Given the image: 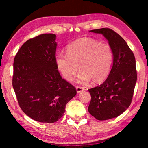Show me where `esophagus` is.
Listing matches in <instances>:
<instances>
[{
    "label": "esophagus",
    "mask_w": 148,
    "mask_h": 148,
    "mask_svg": "<svg viewBox=\"0 0 148 148\" xmlns=\"http://www.w3.org/2000/svg\"><path fill=\"white\" fill-rule=\"evenodd\" d=\"M84 91V89L83 87H76V91L77 93H79V92H81L82 91Z\"/></svg>",
    "instance_id": "1"
}]
</instances>
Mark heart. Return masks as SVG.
<instances>
[{
    "instance_id": "1",
    "label": "heart",
    "mask_w": 148,
    "mask_h": 148,
    "mask_svg": "<svg viewBox=\"0 0 148 148\" xmlns=\"http://www.w3.org/2000/svg\"><path fill=\"white\" fill-rule=\"evenodd\" d=\"M114 61V53L108 44L102 43L90 37H84L72 42L67 53L60 51L55 62L61 76L67 81L77 75V82L82 84L101 83L108 76Z\"/></svg>"
}]
</instances>
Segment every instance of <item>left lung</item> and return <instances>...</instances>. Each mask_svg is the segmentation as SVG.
<instances>
[{
    "mask_svg": "<svg viewBox=\"0 0 148 148\" xmlns=\"http://www.w3.org/2000/svg\"><path fill=\"white\" fill-rule=\"evenodd\" d=\"M89 32L104 36L114 53L112 68L107 79L100 86L89 89L91 100L88 111L98 120L119 116L129 107L137 79L136 61L127 42L108 28Z\"/></svg>",
    "mask_w": 148,
    "mask_h": 148,
    "instance_id": "1",
    "label": "left lung"
}]
</instances>
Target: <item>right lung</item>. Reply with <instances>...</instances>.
<instances>
[{
    "instance_id": "obj_1",
    "label": "right lung",
    "mask_w": 148,
    "mask_h": 148,
    "mask_svg": "<svg viewBox=\"0 0 148 148\" xmlns=\"http://www.w3.org/2000/svg\"><path fill=\"white\" fill-rule=\"evenodd\" d=\"M55 34H43L25 42L14 58L12 85L17 101L27 116L35 121H58L76 88L62 79L55 57Z\"/></svg>"
}]
</instances>
